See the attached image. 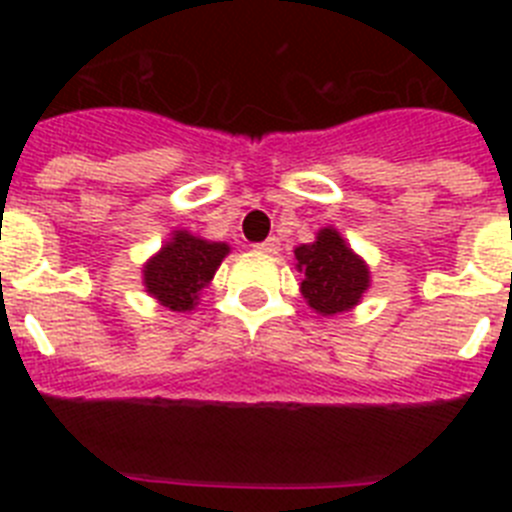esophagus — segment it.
Wrapping results in <instances>:
<instances>
[{
  "instance_id": "34e87169",
  "label": "esophagus",
  "mask_w": 512,
  "mask_h": 512,
  "mask_svg": "<svg viewBox=\"0 0 512 512\" xmlns=\"http://www.w3.org/2000/svg\"><path fill=\"white\" fill-rule=\"evenodd\" d=\"M256 248L264 253H277L279 251V238H266V241L256 243Z\"/></svg>"
}]
</instances>
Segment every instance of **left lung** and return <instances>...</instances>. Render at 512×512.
<instances>
[{"label":"left lung","instance_id":"8db88e82","mask_svg":"<svg viewBox=\"0 0 512 512\" xmlns=\"http://www.w3.org/2000/svg\"><path fill=\"white\" fill-rule=\"evenodd\" d=\"M295 259L302 274V295L323 315L354 307L369 287V269L333 228L320 230L318 241L297 248Z\"/></svg>","mask_w":512,"mask_h":512}]
</instances>
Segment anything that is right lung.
I'll list each match as a JSON object with an SVG mask.
<instances>
[{
	"label": "right lung",
	"instance_id": "right-lung-1",
	"mask_svg": "<svg viewBox=\"0 0 512 512\" xmlns=\"http://www.w3.org/2000/svg\"><path fill=\"white\" fill-rule=\"evenodd\" d=\"M230 248L176 230L174 238L143 269L146 289L169 310H192L202 289L215 277Z\"/></svg>",
	"mask_w": 512,
	"mask_h": 512
}]
</instances>
